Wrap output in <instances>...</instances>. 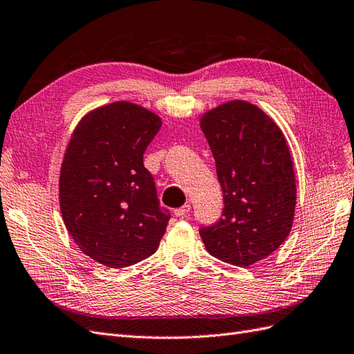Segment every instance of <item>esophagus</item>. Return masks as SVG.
I'll return each mask as SVG.
<instances>
[{"label": "esophagus", "instance_id": "1", "mask_svg": "<svg viewBox=\"0 0 354 354\" xmlns=\"http://www.w3.org/2000/svg\"><path fill=\"white\" fill-rule=\"evenodd\" d=\"M189 212H190V204H185L183 207L176 208V209H174V214L178 216V217H183V216H187Z\"/></svg>", "mask_w": 354, "mask_h": 354}]
</instances>
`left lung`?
<instances>
[{"mask_svg": "<svg viewBox=\"0 0 354 354\" xmlns=\"http://www.w3.org/2000/svg\"><path fill=\"white\" fill-rule=\"evenodd\" d=\"M201 128L216 160L225 208L199 235L217 259L250 266L275 252L293 223L296 185L288 142L271 118L244 101L205 113Z\"/></svg>", "mask_w": 354, "mask_h": 354, "instance_id": "left-lung-1", "label": "left lung"}]
</instances>
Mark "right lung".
<instances>
[{
    "instance_id": "obj_1",
    "label": "right lung",
    "mask_w": 354,
    "mask_h": 354,
    "mask_svg": "<svg viewBox=\"0 0 354 354\" xmlns=\"http://www.w3.org/2000/svg\"><path fill=\"white\" fill-rule=\"evenodd\" d=\"M162 125L131 102L89 113L66 147L59 199L66 229L80 250L110 268L153 254L169 221L142 155Z\"/></svg>"
}]
</instances>
